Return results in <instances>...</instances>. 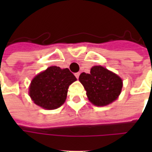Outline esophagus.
I'll return each mask as SVG.
<instances>
[{
	"label": "esophagus",
	"mask_w": 152,
	"mask_h": 152,
	"mask_svg": "<svg viewBox=\"0 0 152 152\" xmlns=\"http://www.w3.org/2000/svg\"><path fill=\"white\" fill-rule=\"evenodd\" d=\"M75 76H76V77L78 79L79 78V76H80V72H76L75 73Z\"/></svg>",
	"instance_id": "obj_1"
}]
</instances>
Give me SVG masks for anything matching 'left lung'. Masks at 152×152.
I'll return each instance as SVG.
<instances>
[{
    "mask_svg": "<svg viewBox=\"0 0 152 152\" xmlns=\"http://www.w3.org/2000/svg\"><path fill=\"white\" fill-rule=\"evenodd\" d=\"M79 80L89 101L99 107L108 105L116 100L123 86L120 76L102 66H94L89 74L82 72Z\"/></svg>",
    "mask_w": 152,
    "mask_h": 152,
    "instance_id": "left-lung-1",
    "label": "left lung"
}]
</instances>
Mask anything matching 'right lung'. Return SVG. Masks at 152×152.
Returning a JSON list of instances; mask_svg holds the SVG:
<instances>
[{
    "mask_svg": "<svg viewBox=\"0 0 152 152\" xmlns=\"http://www.w3.org/2000/svg\"><path fill=\"white\" fill-rule=\"evenodd\" d=\"M76 80V76L68 68L50 66L32 79L29 95L35 104L42 108H58L66 100L69 86Z\"/></svg>",
    "mask_w": 152,
    "mask_h": 152,
    "instance_id": "right-lung-1",
    "label": "right lung"
}]
</instances>
